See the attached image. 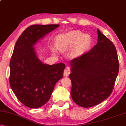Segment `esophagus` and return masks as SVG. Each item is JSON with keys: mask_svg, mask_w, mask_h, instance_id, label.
I'll return each mask as SVG.
<instances>
[{"mask_svg": "<svg viewBox=\"0 0 126 126\" xmlns=\"http://www.w3.org/2000/svg\"><path fill=\"white\" fill-rule=\"evenodd\" d=\"M70 70H69V69H68V68H66V69H64V72H63V75H64V76H68L70 74Z\"/></svg>", "mask_w": 126, "mask_h": 126, "instance_id": "obj_1", "label": "esophagus"}]
</instances>
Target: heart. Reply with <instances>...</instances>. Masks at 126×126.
<instances>
[{
	"label": "heart",
	"mask_w": 126,
	"mask_h": 126,
	"mask_svg": "<svg viewBox=\"0 0 126 126\" xmlns=\"http://www.w3.org/2000/svg\"><path fill=\"white\" fill-rule=\"evenodd\" d=\"M90 36L85 35L78 31H72L64 34H59L55 37V46L59 51H67L71 50L70 55L72 57L82 56L88 50L91 45ZM55 47H52V51H57Z\"/></svg>",
	"instance_id": "obj_1"
}]
</instances>
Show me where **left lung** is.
<instances>
[{"label":"left lung","mask_w":126,"mask_h":126,"mask_svg":"<svg viewBox=\"0 0 126 126\" xmlns=\"http://www.w3.org/2000/svg\"><path fill=\"white\" fill-rule=\"evenodd\" d=\"M98 42L88 53L70 62V94L79 106L89 108L109 97L119 70L113 43L97 30Z\"/></svg>","instance_id":"8db88e82"}]
</instances>
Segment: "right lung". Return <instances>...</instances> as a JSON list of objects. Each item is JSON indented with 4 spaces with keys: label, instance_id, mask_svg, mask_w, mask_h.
<instances>
[{
    "label": "right lung",
    "instance_id": "add662e5",
    "mask_svg": "<svg viewBox=\"0 0 126 126\" xmlns=\"http://www.w3.org/2000/svg\"><path fill=\"white\" fill-rule=\"evenodd\" d=\"M59 24L34 25L16 42L10 62L9 83L16 96L27 107L37 108L50 99L56 83L63 76L64 63L44 64L34 46Z\"/></svg>",
    "mask_w": 126,
    "mask_h": 126
}]
</instances>
